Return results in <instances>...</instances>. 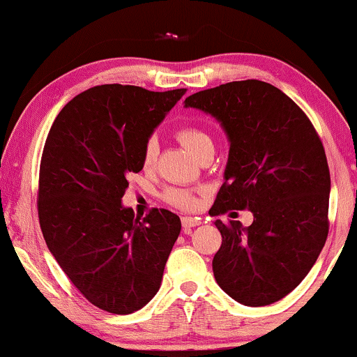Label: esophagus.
<instances>
[{
	"instance_id": "1",
	"label": "esophagus",
	"mask_w": 357,
	"mask_h": 357,
	"mask_svg": "<svg viewBox=\"0 0 357 357\" xmlns=\"http://www.w3.org/2000/svg\"><path fill=\"white\" fill-rule=\"evenodd\" d=\"M200 225V220L199 218H193V217H182V227L188 230V228Z\"/></svg>"
}]
</instances>
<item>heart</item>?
Listing matches in <instances>:
<instances>
[{"label": "heart", "mask_w": 357, "mask_h": 357, "mask_svg": "<svg viewBox=\"0 0 357 357\" xmlns=\"http://www.w3.org/2000/svg\"><path fill=\"white\" fill-rule=\"evenodd\" d=\"M178 142L192 153L193 157L200 158L206 151L213 149V140L208 135V132L197 126H183L175 132ZM158 153V144L155 137L147 139L144 144L142 155H140V162H142L144 169H152L157 160ZM164 199L167 204L177 206L182 210H192L197 206V199L190 190H183V188H169L164 193Z\"/></svg>", "instance_id": "b5f03b06"}]
</instances>
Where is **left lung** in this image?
<instances>
[{
	"instance_id": "obj_1",
	"label": "left lung",
	"mask_w": 357,
	"mask_h": 357,
	"mask_svg": "<svg viewBox=\"0 0 357 357\" xmlns=\"http://www.w3.org/2000/svg\"><path fill=\"white\" fill-rule=\"evenodd\" d=\"M185 107L212 114L230 139L225 183L210 212L250 210L255 217L250 227L215 220L222 233L215 280L241 305L280 301L310 273L328 238L331 177L318 132L294 100L257 79L195 92Z\"/></svg>"
}]
</instances>
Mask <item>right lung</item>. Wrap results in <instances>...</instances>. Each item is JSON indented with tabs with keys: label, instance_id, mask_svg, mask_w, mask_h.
<instances>
[{
	"label": "right lung",
	"instance_id": "right-lung-1",
	"mask_svg": "<svg viewBox=\"0 0 357 357\" xmlns=\"http://www.w3.org/2000/svg\"><path fill=\"white\" fill-rule=\"evenodd\" d=\"M187 89L104 84L57 114L39 165L38 217L47 248L87 301L130 314L160 288L180 218L152 208L135 218L121 204L144 144Z\"/></svg>",
	"mask_w": 357,
	"mask_h": 357
}]
</instances>
